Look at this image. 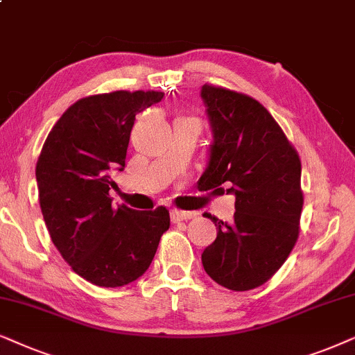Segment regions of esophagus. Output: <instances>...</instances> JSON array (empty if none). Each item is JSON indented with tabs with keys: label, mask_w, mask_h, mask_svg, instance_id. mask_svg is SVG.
Wrapping results in <instances>:
<instances>
[{
	"label": "esophagus",
	"mask_w": 355,
	"mask_h": 355,
	"mask_svg": "<svg viewBox=\"0 0 355 355\" xmlns=\"http://www.w3.org/2000/svg\"><path fill=\"white\" fill-rule=\"evenodd\" d=\"M195 212H188V211H180V209H172V219L173 222H180V220H190L195 217Z\"/></svg>",
	"instance_id": "obj_1"
}]
</instances>
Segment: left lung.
<instances>
[{"label": "left lung", "instance_id": "1", "mask_svg": "<svg viewBox=\"0 0 355 355\" xmlns=\"http://www.w3.org/2000/svg\"><path fill=\"white\" fill-rule=\"evenodd\" d=\"M214 141L202 191L235 195L234 222L217 220V237L201 254L205 271L235 292L252 291L277 272L300 232L304 191L299 153L271 113L247 94L205 84Z\"/></svg>", "mask_w": 355, "mask_h": 355}]
</instances>
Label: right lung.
Returning a JSON list of instances; mask_svg holds the SVG:
<instances>
[{"mask_svg": "<svg viewBox=\"0 0 355 355\" xmlns=\"http://www.w3.org/2000/svg\"><path fill=\"white\" fill-rule=\"evenodd\" d=\"M157 91H115L79 98L46 136L37 160L40 209L51 242L73 271L98 287H121L143 276L168 211L112 206L139 112L162 101Z\"/></svg>", "mask_w": 355, "mask_h": 355, "instance_id": "obj_1", "label": "right lung"}]
</instances>
